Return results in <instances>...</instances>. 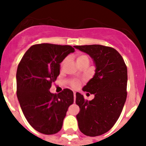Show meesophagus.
<instances>
[{
	"label": "esophagus",
	"instance_id": "obj_1",
	"mask_svg": "<svg viewBox=\"0 0 146 146\" xmlns=\"http://www.w3.org/2000/svg\"><path fill=\"white\" fill-rule=\"evenodd\" d=\"M75 99H76V93L74 92V100L75 102Z\"/></svg>",
	"mask_w": 146,
	"mask_h": 146
}]
</instances>
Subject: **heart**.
Returning <instances> with one entry per match:
<instances>
[{
    "instance_id": "obj_1",
    "label": "heart",
    "mask_w": 146,
    "mask_h": 146,
    "mask_svg": "<svg viewBox=\"0 0 146 146\" xmlns=\"http://www.w3.org/2000/svg\"><path fill=\"white\" fill-rule=\"evenodd\" d=\"M85 59H88V58L87 56H86V55H79V56L77 58V62L82 61V60H85ZM72 86H73V87L77 88V87H78V86H79L80 83L77 80H74L72 81Z\"/></svg>"
}]
</instances>
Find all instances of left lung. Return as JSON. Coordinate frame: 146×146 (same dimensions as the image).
<instances>
[{"instance_id": "left-lung-1", "label": "left lung", "mask_w": 146, "mask_h": 146, "mask_svg": "<svg viewBox=\"0 0 146 146\" xmlns=\"http://www.w3.org/2000/svg\"><path fill=\"white\" fill-rule=\"evenodd\" d=\"M90 55L95 64L93 78L82 91L94 94L91 101L76 94L78 126L87 136L103 135L114 126L124 106L127 96V68L123 58L114 48L103 45L74 46Z\"/></svg>"}]
</instances>
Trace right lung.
Returning a JSON list of instances; mask_svg holds the SVG:
<instances>
[{"mask_svg": "<svg viewBox=\"0 0 146 146\" xmlns=\"http://www.w3.org/2000/svg\"><path fill=\"white\" fill-rule=\"evenodd\" d=\"M69 45L39 44L31 46L17 70V96L23 114L34 129L53 135L61 129L74 94L68 88L58 94L49 91L60 74V64L74 52Z\"/></svg>", "mask_w": 146, "mask_h": 146, "instance_id": "obj_1", "label": "right lung"}]
</instances>
